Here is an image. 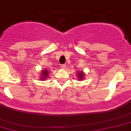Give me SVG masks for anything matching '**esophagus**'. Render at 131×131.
<instances>
[{"label": "esophagus", "mask_w": 131, "mask_h": 131, "mask_svg": "<svg viewBox=\"0 0 131 131\" xmlns=\"http://www.w3.org/2000/svg\"><path fill=\"white\" fill-rule=\"evenodd\" d=\"M66 67H67V66H66L65 64H62L61 65V68L62 69H66Z\"/></svg>", "instance_id": "obj_1"}]
</instances>
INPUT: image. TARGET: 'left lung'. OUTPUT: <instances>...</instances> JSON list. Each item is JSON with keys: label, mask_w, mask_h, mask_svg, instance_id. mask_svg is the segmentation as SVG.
Masks as SVG:
<instances>
[{"label": "left lung", "mask_w": 131, "mask_h": 131, "mask_svg": "<svg viewBox=\"0 0 131 131\" xmlns=\"http://www.w3.org/2000/svg\"><path fill=\"white\" fill-rule=\"evenodd\" d=\"M76 75L77 77H78V78H78V80L82 81V80L84 79V75H85V74H84V71L82 70H80V71H78V73H76Z\"/></svg>", "instance_id": "1"}]
</instances>
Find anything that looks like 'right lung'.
<instances>
[{"label": "right lung", "mask_w": 131, "mask_h": 131, "mask_svg": "<svg viewBox=\"0 0 131 131\" xmlns=\"http://www.w3.org/2000/svg\"><path fill=\"white\" fill-rule=\"evenodd\" d=\"M40 75L39 78H40V80H45L46 79H47L49 78V71H47V69H44L41 71V72H40Z\"/></svg>", "instance_id": "right-lung-1"}]
</instances>
